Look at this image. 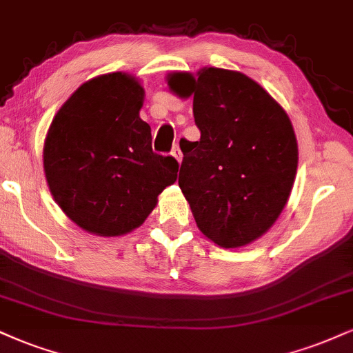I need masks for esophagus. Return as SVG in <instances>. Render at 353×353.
<instances>
[{"label": "esophagus", "instance_id": "obj_1", "mask_svg": "<svg viewBox=\"0 0 353 353\" xmlns=\"http://www.w3.org/2000/svg\"><path fill=\"white\" fill-rule=\"evenodd\" d=\"M171 154L174 156V158H176L177 163H182V151H181V148L177 146V144H176V146L172 148V152H171Z\"/></svg>", "mask_w": 353, "mask_h": 353}]
</instances>
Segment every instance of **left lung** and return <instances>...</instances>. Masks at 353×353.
<instances>
[{"label":"left lung","mask_w":353,"mask_h":353,"mask_svg":"<svg viewBox=\"0 0 353 353\" xmlns=\"http://www.w3.org/2000/svg\"><path fill=\"white\" fill-rule=\"evenodd\" d=\"M192 99L199 141L181 139L179 188L199 230L222 248L253 243L273 227L298 171V141L281 105L236 70L203 67L168 75Z\"/></svg>","instance_id":"8db88e82"}]
</instances>
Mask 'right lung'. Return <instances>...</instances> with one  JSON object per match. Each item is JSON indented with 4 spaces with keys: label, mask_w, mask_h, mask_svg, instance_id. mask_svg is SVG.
I'll use <instances>...</instances> for the list:
<instances>
[{
    "label": "right lung",
    "mask_w": 353,
    "mask_h": 353,
    "mask_svg": "<svg viewBox=\"0 0 353 353\" xmlns=\"http://www.w3.org/2000/svg\"><path fill=\"white\" fill-rule=\"evenodd\" d=\"M144 88L125 72L90 79L55 113L42 163L55 203L99 236H121L144 223L179 164L152 152L139 118Z\"/></svg>",
    "instance_id": "1"
}]
</instances>
